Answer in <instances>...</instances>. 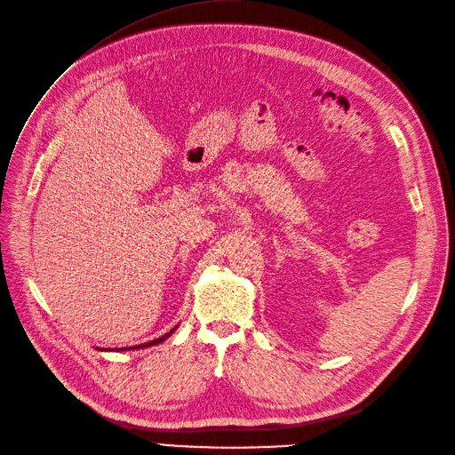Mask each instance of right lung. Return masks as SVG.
Listing matches in <instances>:
<instances>
[{"mask_svg":"<svg viewBox=\"0 0 455 455\" xmlns=\"http://www.w3.org/2000/svg\"><path fill=\"white\" fill-rule=\"evenodd\" d=\"M177 327H179V325H175L172 331H168L166 335H163V337H159V339H156V340H151V342H146V344H139V346H132V347H118V349H99V351H128V349H144V347L157 346V344H163L166 339H170Z\"/></svg>","mask_w":455,"mask_h":455,"instance_id":"add662e5","label":"right lung"}]
</instances>
